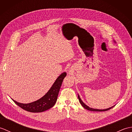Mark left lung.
<instances>
[{
  "label": "left lung",
  "mask_w": 132,
  "mask_h": 132,
  "mask_svg": "<svg viewBox=\"0 0 132 132\" xmlns=\"http://www.w3.org/2000/svg\"><path fill=\"white\" fill-rule=\"evenodd\" d=\"M114 43H116L115 41H114ZM78 99H79V102H80V103L81 104V105H82V106H83V107H84L85 108V109H87V110H89V111H96V112H102V111H108V110H109V109H111V108H112L113 106H111V107H110V108H106V109H95V108H90V107H89V106H88V105H87L86 104H85V103H84L83 102V101L82 100V99H80V96H79V95L78 94Z\"/></svg>",
  "instance_id": "obj_1"
}]
</instances>
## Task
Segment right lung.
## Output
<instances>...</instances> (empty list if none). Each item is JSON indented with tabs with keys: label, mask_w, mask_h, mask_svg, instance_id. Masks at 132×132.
<instances>
[{
	"label": "right lung",
	"mask_w": 132,
	"mask_h": 132,
	"mask_svg": "<svg viewBox=\"0 0 132 132\" xmlns=\"http://www.w3.org/2000/svg\"><path fill=\"white\" fill-rule=\"evenodd\" d=\"M66 72H63L59 76L54 83L47 92V93L40 99L30 103L24 104L19 103L12 99L17 105L24 110L30 112H42L51 108L57 102L58 95L63 79L66 76Z\"/></svg>",
	"instance_id": "right-lung-1"
}]
</instances>
